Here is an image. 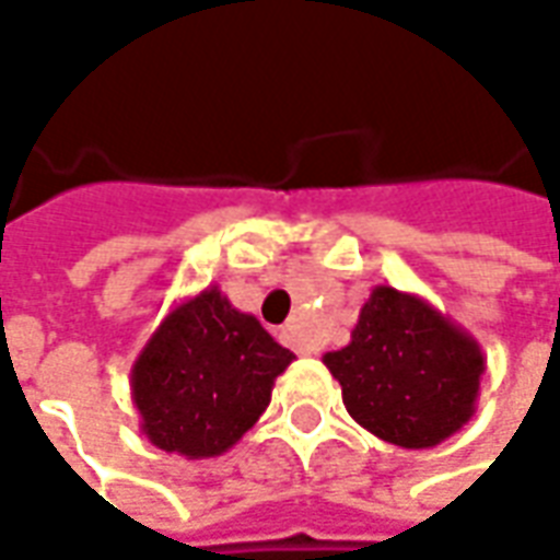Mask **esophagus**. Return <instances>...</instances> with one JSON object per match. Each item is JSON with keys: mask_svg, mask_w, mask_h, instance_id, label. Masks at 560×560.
Returning a JSON list of instances; mask_svg holds the SVG:
<instances>
[{"mask_svg": "<svg viewBox=\"0 0 560 560\" xmlns=\"http://www.w3.org/2000/svg\"><path fill=\"white\" fill-rule=\"evenodd\" d=\"M281 336H284V341H288L291 348H296V339H293V327H284V332H281ZM300 353H305V351H300Z\"/></svg>", "mask_w": 560, "mask_h": 560, "instance_id": "esophagus-1", "label": "esophagus"}]
</instances>
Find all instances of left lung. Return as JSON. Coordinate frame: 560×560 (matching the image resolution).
I'll list each match as a JSON object with an SVG mask.
<instances>
[{"mask_svg":"<svg viewBox=\"0 0 560 560\" xmlns=\"http://www.w3.org/2000/svg\"><path fill=\"white\" fill-rule=\"evenodd\" d=\"M353 420L401 450H429L477 411L480 341L429 300L377 284L351 341L324 353Z\"/></svg>","mask_w":560,"mask_h":560,"instance_id":"1","label":"left lung"}]
</instances>
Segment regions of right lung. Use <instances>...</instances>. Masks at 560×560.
Returning a JSON list of instances; mask_svg holds the SVG:
<instances>
[{"label":"right lung","instance_id":"obj_1","mask_svg":"<svg viewBox=\"0 0 560 560\" xmlns=\"http://www.w3.org/2000/svg\"><path fill=\"white\" fill-rule=\"evenodd\" d=\"M293 360L255 315L209 284L173 305L131 365L140 432L164 453L221 456L260 420Z\"/></svg>","mask_w":560,"mask_h":560}]
</instances>
